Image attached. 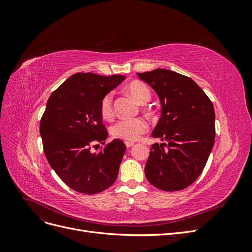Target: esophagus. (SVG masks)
Here are the masks:
<instances>
[{"instance_id": "obj_1", "label": "esophagus", "mask_w": 252, "mask_h": 252, "mask_svg": "<svg viewBox=\"0 0 252 252\" xmlns=\"http://www.w3.org/2000/svg\"><path fill=\"white\" fill-rule=\"evenodd\" d=\"M125 145L127 146V148H130V147L133 146L134 143H133V142H130V141H126V142H125Z\"/></svg>"}]
</instances>
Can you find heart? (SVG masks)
I'll list each match as a JSON object with an SVG mask.
<instances>
[{
  "label": "heart",
  "instance_id": "b5f03b06",
  "mask_svg": "<svg viewBox=\"0 0 252 252\" xmlns=\"http://www.w3.org/2000/svg\"><path fill=\"white\" fill-rule=\"evenodd\" d=\"M127 93L130 94L134 100L140 103H147L151 94L148 86L142 82L135 81L129 84L126 87ZM101 114L105 120H110L113 118V106H112V94H106L101 102ZM148 130L147 122L141 118L125 119L121 120L112 127V135L114 138L125 140V141H136Z\"/></svg>",
  "mask_w": 252,
  "mask_h": 252
}]
</instances>
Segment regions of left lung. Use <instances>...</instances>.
<instances>
[{
  "instance_id": "left-lung-1",
  "label": "left lung",
  "mask_w": 252,
  "mask_h": 252,
  "mask_svg": "<svg viewBox=\"0 0 252 252\" xmlns=\"http://www.w3.org/2000/svg\"><path fill=\"white\" fill-rule=\"evenodd\" d=\"M138 75L156 91L162 106L152 136L163 143L152 145L145 175L158 189L179 191L191 185L207 163L216 138L215 108L185 75L161 68Z\"/></svg>"
}]
</instances>
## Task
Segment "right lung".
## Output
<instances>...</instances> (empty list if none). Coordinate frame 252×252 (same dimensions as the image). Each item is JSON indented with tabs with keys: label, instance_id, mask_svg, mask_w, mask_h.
Wrapping results in <instances>:
<instances>
[{
	"label": "right lung",
	"instance_id": "1",
	"mask_svg": "<svg viewBox=\"0 0 252 252\" xmlns=\"http://www.w3.org/2000/svg\"><path fill=\"white\" fill-rule=\"evenodd\" d=\"M124 80L120 74L74 73L48 98L40 124L44 154L59 178L75 191L95 194L117 180L125 144L116 139L97 152L91 147L105 144L108 136L102 123L103 97Z\"/></svg>",
	"mask_w": 252,
	"mask_h": 252
}]
</instances>
